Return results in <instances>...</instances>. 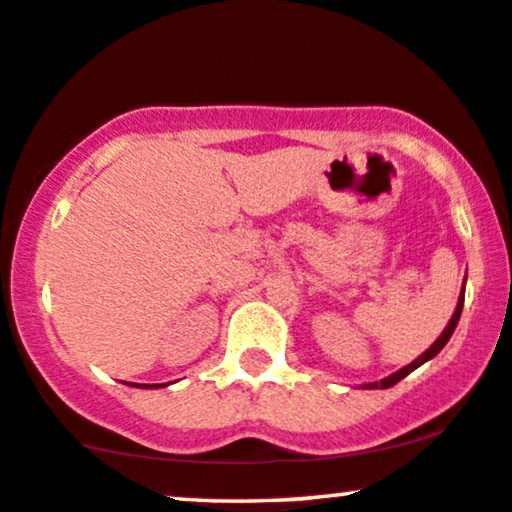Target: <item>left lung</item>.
Returning <instances> with one entry per match:
<instances>
[{
	"label": "left lung",
	"mask_w": 512,
	"mask_h": 512,
	"mask_svg": "<svg viewBox=\"0 0 512 512\" xmlns=\"http://www.w3.org/2000/svg\"><path fill=\"white\" fill-rule=\"evenodd\" d=\"M463 297H466V290H461V295H459V304H456V309H454V316H452V320H449L445 330H442V335H440L438 339H435L431 349L421 353V356H419L417 360H414V363H410V365H407V367H403V370L393 372L391 377H386V379H381V381H372V384H365V388H391V386L398 384L400 379H405L407 374L417 370V367L424 365L426 360H431V358L438 356V353H440L442 349H445V344L449 342V337H452V332L456 330V323H459V318H461V309H463Z\"/></svg>",
	"instance_id": "obj_1"
}]
</instances>
